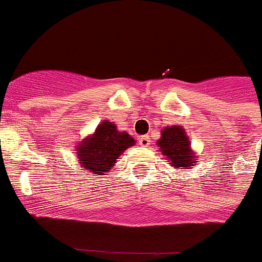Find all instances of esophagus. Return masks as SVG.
Instances as JSON below:
<instances>
[{
  "mask_svg": "<svg viewBox=\"0 0 262 262\" xmlns=\"http://www.w3.org/2000/svg\"><path fill=\"white\" fill-rule=\"evenodd\" d=\"M149 138H148V136H140V138H139V144L142 145V147H148V145H149Z\"/></svg>",
  "mask_w": 262,
  "mask_h": 262,
  "instance_id": "1",
  "label": "esophagus"
}]
</instances>
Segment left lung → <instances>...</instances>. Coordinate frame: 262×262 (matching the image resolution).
I'll use <instances>...</instances> for the list:
<instances>
[{"label":"left lung","instance_id":"obj_1","mask_svg":"<svg viewBox=\"0 0 262 262\" xmlns=\"http://www.w3.org/2000/svg\"><path fill=\"white\" fill-rule=\"evenodd\" d=\"M157 149L168 164L176 170L194 168L196 154L191 147L190 138L182 126H166L161 129V136L156 142Z\"/></svg>","mask_w":262,"mask_h":262}]
</instances>
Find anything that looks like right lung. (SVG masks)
<instances>
[{
  "label": "right lung",
  "instance_id": "obj_1",
  "mask_svg": "<svg viewBox=\"0 0 262 262\" xmlns=\"http://www.w3.org/2000/svg\"><path fill=\"white\" fill-rule=\"evenodd\" d=\"M135 143V139L128 133L119 131L115 123L103 120L93 133L76 143V159L82 170L106 176L122 154Z\"/></svg>",
  "mask_w": 262,
  "mask_h": 262
}]
</instances>
